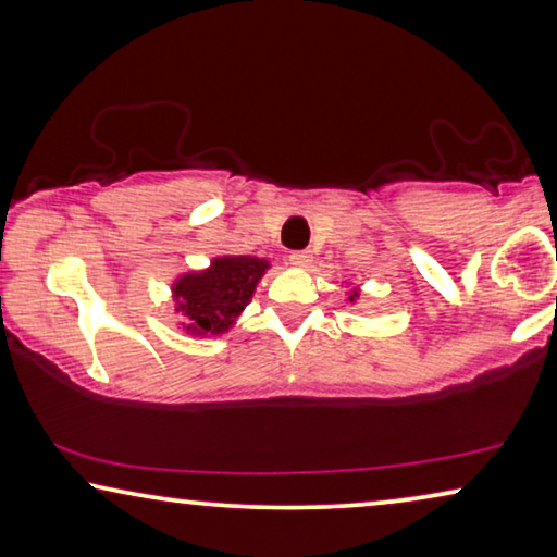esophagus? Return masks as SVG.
<instances>
[{
  "mask_svg": "<svg viewBox=\"0 0 557 557\" xmlns=\"http://www.w3.org/2000/svg\"><path fill=\"white\" fill-rule=\"evenodd\" d=\"M287 260L297 270H308L310 264H312V255L308 252V249H297V252H289Z\"/></svg>",
  "mask_w": 557,
  "mask_h": 557,
  "instance_id": "1",
  "label": "esophagus"
}]
</instances>
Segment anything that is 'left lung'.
I'll list each match as a JSON object with an SVG mask.
<instances>
[{"mask_svg": "<svg viewBox=\"0 0 557 557\" xmlns=\"http://www.w3.org/2000/svg\"><path fill=\"white\" fill-rule=\"evenodd\" d=\"M356 297H358V293H350V302H354V300H356Z\"/></svg>", "mask_w": 557, "mask_h": 557, "instance_id": "8db88e82", "label": "left lung"}]
</instances>
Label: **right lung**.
I'll return each mask as SVG.
<instances>
[{
    "label": "right lung",
    "mask_w": 557,
    "mask_h": 557,
    "mask_svg": "<svg viewBox=\"0 0 557 557\" xmlns=\"http://www.w3.org/2000/svg\"><path fill=\"white\" fill-rule=\"evenodd\" d=\"M268 268L270 262L260 257H216L209 270L178 277L174 300L184 312L186 331L194 335L230 331Z\"/></svg>",
    "instance_id": "1"
}]
</instances>
